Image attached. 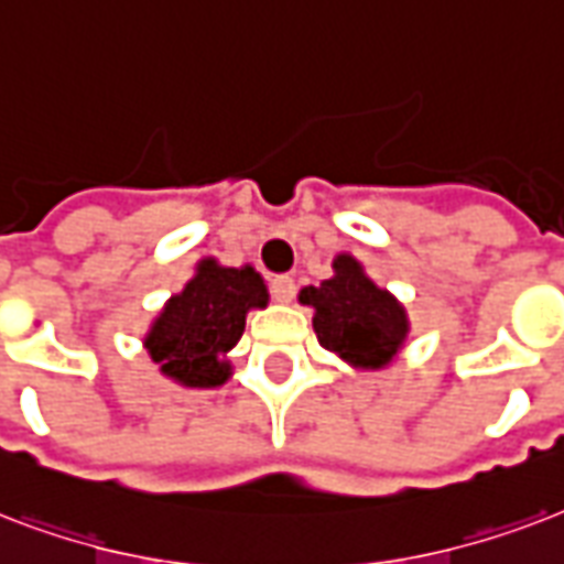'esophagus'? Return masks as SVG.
Instances as JSON below:
<instances>
[{
    "mask_svg": "<svg viewBox=\"0 0 564 564\" xmlns=\"http://www.w3.org/2000/svg\"><path fill=\"white\" fill-rule=\"evenodd\" d=\"M270 294L276 296L279 303H291L296 294L294 276H273V282H270Z\"/></svg>",
    "mask_w": 564,
    "mask_h": 564,
    "instance_id": "34e87169",
    "label": "esophagus"
}]
</instances>
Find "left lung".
Instances as JSON below:
<instances>
[{
    "label": "left lung",
    "instance_id": "obj_1",
    "mask_svg": "<svg viewBox=\"0 0 564 564\" xmlns=\"http://www.w3.org/2000/svg\"><path fill=\"white\" fill-rule=\"evenodd\" d=\"M335 276L321 288H303L305 305L314 308V332L329 352L359 368H382L400 350L409 323L388 291L377 288L350 256L335 259Z\"/></svg>",
    "mask_w": 564,
    "mask_h": 564
}]
</instances>
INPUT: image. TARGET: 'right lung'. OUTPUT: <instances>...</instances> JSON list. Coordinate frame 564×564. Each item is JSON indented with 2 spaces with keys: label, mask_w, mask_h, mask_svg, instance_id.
<instances>
[{
  "label": "right lung",
  "mask_w": 564,
  "mask_h": 564,
  "mask_svg": "<svg viewBox=\"0 0 564 564\" xmlns=\"http://www.w3.org/2000/svg\"><path fill=\"white\" fill-rule=\"evenodd\" d=\"M268 305V288L252 268L203 261L196 276L161 312L147 335V350L161 373L182 386L212 388L229 379L220 359L241 341L250 308Z\"/></svg>",
  "instance_id": "1"
}]
</instances>
